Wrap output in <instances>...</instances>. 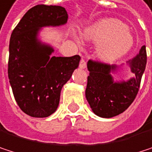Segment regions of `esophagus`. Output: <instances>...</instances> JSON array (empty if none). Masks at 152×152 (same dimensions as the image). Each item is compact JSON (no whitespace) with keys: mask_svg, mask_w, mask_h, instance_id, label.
Wrapping results in <instances>:
<instances>
[{"mask_svg":"<svg viewBox=\"0 0 152 152\" xmlns=\"http://www.w3.org/2000/svg\"><path fill=\"white\" fill-rule=\"evenodd\" d=\"M87 67V64H86V61L84 59H81L80 62V68L81 69H85Z\"/></svg>","mask_w":152,"mask_h":152,"instance_id":"obj_1","label":"esophagus"}]
</instances>
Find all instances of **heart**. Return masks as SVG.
I'll use <instances>...</instances> for the list:
<instances>
[{"instance_id": "obj_1", "label": "heart", "mask_w": 152, "mask_h": 152, "mask_svg": "<svg viewBox=\"0 0 152 152\" xmlns=\"http://www.w3.org/2000/svg\"><path fill=\"white\" fill-rule=\"evenodd\" d=\"M88 36L96 41H103L97 48V55L104 60H112L125 55L134 44L133 36L126 26L113 18L94 26Z\"/></svg>"}]
</instances>
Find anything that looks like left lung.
Listing matches in <instances>:
<instances>
[{
    "label": "left lung",
    "mask_w": 152,
    "mask_h": 152,
    "mask_svg": "<svg viewBox=\"0 0 152 152\" xmlns=\"http://www.w3.org/2000/svg\"><path fill=\"white\" fill-rule=\"evenodd\" d=\"M146 63V47L142 46L139 54L126 62L133 77L128 80L114 81L112 73L117 72L120 66L89 60V76L85 95L93 113L109 118L125 112L138 93Z\"/></svg>",
    "instance_id": "1"
}]
</instances>
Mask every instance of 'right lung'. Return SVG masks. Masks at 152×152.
Returning <instances> with one entry per match:
<instances>
[{"label": "right lung", "instance_id": "add662e5", "mask_svg": "<svg viewBox=\"0 0 152 152\" xmlns=\"http://www.w3.org/2000/svg\"><path fill=\"white\" fill-rule=\"evenodd\" d=\"M68 15L61 6L30 9L13 30L10 40L8 74L19 108L34 118H46L59 104L63 86L78 68L80 56H50L54 48L38 39L41 27L65 25Z\"/></svg>", "mask_w": 152, "mask_h": 152}]
</instances>
